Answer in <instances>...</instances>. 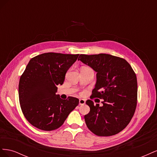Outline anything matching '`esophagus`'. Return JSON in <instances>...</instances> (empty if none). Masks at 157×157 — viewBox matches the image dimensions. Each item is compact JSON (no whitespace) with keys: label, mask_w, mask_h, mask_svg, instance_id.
Returning a JSON list of instances; mask_svg holds the SVG:
<instances>
[{"label":"esophagus","mask_w":157,"mask_h":157,"mask_svg":"<svg viewBox=\"0 0 157 157\" xmlns=\"http://www.w3.org/2000/svg\"><path fill=\"white\" fill-rule=\"evenodd\" d=\"M85 103H86V101H85L84 99H79V105H84Z\"/></svg>","instance_id":"esophagus-1"}]
</instances>
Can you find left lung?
Returning a JSON list of instances; mask_svg holds the SVG:
<instances>
[{"instance_id": "8db88e82", "label": "left lung", "mask_w": 157, "mask_h": 157, "mask_svg": "<svg viewBox=\"0 0 157 157\" xmlns=\"http://www.w3.org/2000/svg\"><path fill=\"white\" fill-rule=\"evenodd\" d=\"M78 60L88 65L96 74L91 98L103 99V105L92 100L84 120L88 129L99 136L118 134L129 124L137 105L136 75L124 59L110 54H80Z\"/></svg>"}]
</instances>
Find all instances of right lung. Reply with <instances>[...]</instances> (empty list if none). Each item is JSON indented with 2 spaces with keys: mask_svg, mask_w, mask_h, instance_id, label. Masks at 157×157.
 <instances>
[{
  "mask_svg": "<svg viewBox=\"0 0 157 157\" xmlns=\"http://www.w3.org/2000/svg\"><path fill=\"white\" fill-rule=\"evenodd\" d=\"M78 56L50 52L29 61L20 77L18 90L22 112L33 126L45 131L56 130L78 105L77 98L62 99L56 94Z\"/></svg>",
  "mask_w": 157,
  "mask_h": 157,
  "instance_id": "add662e5",
  "label": "right lung"
}]
</instances>
